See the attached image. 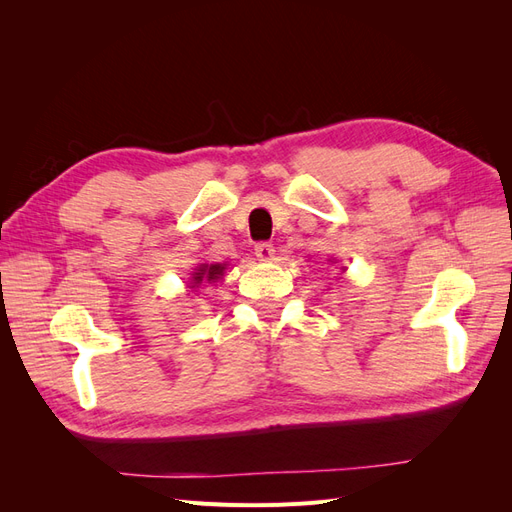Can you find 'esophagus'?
Segmentation results:
<instances>
[{"label":"esophagus","mask_w":512,"mask_h":512,"mask_svg":"<svg viewBox=\"0 0 512 512\" xmlns=\"http://www.w3.org/2000/svg\"><path fill=\"white\" fill-rule=\"evenodd\" d=\"M254 252L258 256V260H271L273 254H275V247L271 243H267V241H262V243H256Z\"/></svg>","instance_id":"1"}]
</instances>
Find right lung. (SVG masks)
I'll use <instances>...</instances> for the list:
<instances>
[{"label":"right lung","mask_w":512,"mask_h":512,"mask_svg":"<svg viewBox=\"0 0 512 512\" xmlns=\"http://www.w3.org/2000/svg\"><path fill=\"white\" fill-rule=\"evenodd\" d=\"M222 275H224V265H200V267L196 269V273H194V284H192V288L198 286V284H203V280H207V282L220 280Z\"/></svg>","instance_id":"add662e5"}]
</instances>
